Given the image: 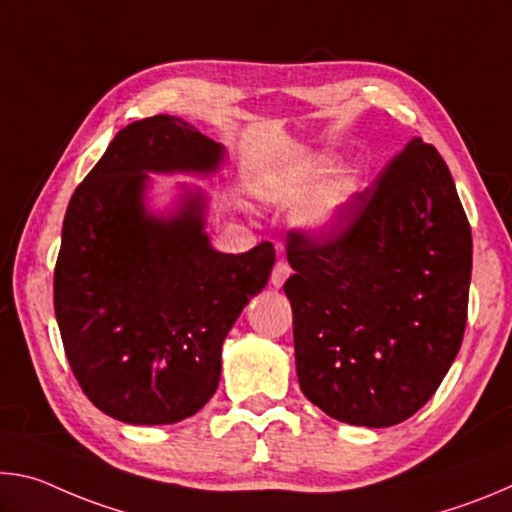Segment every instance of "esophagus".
I'll use <instances>...</instances> for the list:
<instances>
[{"instance_id": "esophagus-1", "label": "esophagus", "mask_w": 512, "mask_h": 512, "mask_svg": "<svg viewBox=\"0 0 512 512\" xmlns=\"http://www.w3.org/2000/svg\"><path fill=\"white\" fill-rule=\"evenodd\" d=\"M291 275V266L284 262V259H280V262L275 264V268H273V273H271V284L275 289H280L282 284H284V280H287V277Z\"/></svg>"}]
</instances>
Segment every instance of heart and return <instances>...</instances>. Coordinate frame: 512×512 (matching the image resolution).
I'll use <instances>...</instances> for the list:
<instances>
[{
  "label": "heart",
  "instance_id": "b5f03b06",
  "mask_svg": "<svg viewBox=\"0 0 512 512\" xmlns=\"http://www.w3.org/2000/svg\"><path fill=\"white\" fill-rule=\"evenodd\" d=\"M363 183L359 173H345L332 185H327L314 201L298 216V228L309 237H329L332 232L339 230V225L345 221L350 207L361 194Z\"/></svg>",
  "mask_w": 512,
  "mask_h": 512
}]
</instances>
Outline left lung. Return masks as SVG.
Returning a JSON list of instances; mask_svg holds the SVG:
<instances>
[{
	"instance_id": "8db88e82",
	"label": "left lung",
	"mask_w": 512,
	"mask_h": 512,
	"mask_svg": "<svg viewBox=\"0 0 512 512\" xmlns=\"http://www.w3.org/2000/svg\"><path fill=\"white\" fill-rule=\"evenodd\" d=\"M348 221L287 244L298 381L329 418L393 427L431 400L461 350L472 230L445 160L420 137Z\"/></svg>"
}]
</instances>
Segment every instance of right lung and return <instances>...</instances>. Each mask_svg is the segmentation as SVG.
Masks as SVG:
<instances>
[{"label":"right lung","instance_id":"right-lung-1","mask_svg":"<svg viewBox=\"0 0 512 512\" xmlns=\"http://www.w3.org/2000/svg\"><path fill=\"white\" fill-rule=\"evenodd\" d=\"M223 162V144L155 115L121 128L67 205L56 320L76 381L110 418L173 424L201 411L225 336L266 287L273 244L214 250L201 189L180 185L169 210L149 207L151 173L210 178Z\"/></svg>","mask_w":512,"mask_h":512}]
</instances>
